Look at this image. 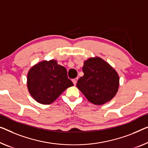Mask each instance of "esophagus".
Instances as JSON below:
<instances>
[{"instance_id": "obj_1", "label": "esophagus", "mask_w": 148, "mask_h": 148, "mask_svg": "<svg viewBox=\"0 0 148 148\" xmlns=\"http://www.w3.org/2000/svg\"><path fill=\"white\" fill-rule=\"evenodd\" d=\"M77 81H78V78H74V79H73V80H72V82H73V83H74V85L76 84Z\"/></svg>"}]
</instances>
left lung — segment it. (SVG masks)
Segmentation results:
<instances>
[{
	"instance_id": "1",
	"label": "left lung",
	"mask_w": 148,
	"mask_h": 148,
	"mask_svg": "<svg viewBox=\"0 0 148 148\" xmlns=\"http://www.w3.org/2000/svg\"><path fill=\"white\" fill-rule=\"evenodd\" d=\"M84 76L76 86L88 101L102 105L116 96L120 84L117 72L100 57L88 58L82 67Z\"/></svg>"
}]
</instances>
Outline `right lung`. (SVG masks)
Returning <instances> with one entry per match:
<instances>
[{"label":"right lung","mask_w":148,"mask_h":148,"mask_svg":"<svg viewBox=\"0 0 148 148\" xmlns=\"http://www.w3.org/2000/svg\"><path fill=\"white\" fill-rule=\"evenodd\" d=\"M73 85L68 78L66 69L54 60L40 62L28 72V92L42 104L52 103L66 88Z\"/></svg>","instance_id":"obj_1"}]
</instances>
